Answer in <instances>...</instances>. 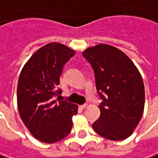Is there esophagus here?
Here are the masks:
<instances>
[{
	"label": "esophagus",
	"mask_w": 158,
	"mask_h": 158,
	"mask_svg": "<svg viewBox=\"0 0 158 158\" xmlns=\"http://www.w3.org/2000/svg\"><path fill=\"white\" fill-rule=\"evenodd\" d=\"M80 108H82V109H84V108H86L88 107V104H83V105H81V106H79Z\"/></svg>",
	"instance_id": "1"
}]
</instances>
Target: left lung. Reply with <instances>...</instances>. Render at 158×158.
I'll return each instance as SVG.
<instances>
[{
  "mask_svg": "<svg viewBox=\"0 0 158 158\" xmlns=\"http://www.w3.org/2000/svg\"><path fill=\"white\" fill-rule=\"evenodd\" d=\"M95 74L100 116L92 124L97 134L119 141L133 133L145 106L142 77L132 60L107 44L88 48L82 53Z\"/></svg>",
  "mask_w": 158,
  "mask_h": 158,
  "instance_id": "left-lung-1",
  "label": "left lung"
}]
</instances>
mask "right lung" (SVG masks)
Listing matches in <instances>:
<instances>
[{
    "instance_id": "right-lung-1",
    "label": "right lung",
    "mask_w": 158,
    "mask_h": 158,
    "mask_svg": "<svg viewBox=\"0 0 158 158\" xmlns=\"http://www.w3.org/2000/svg\"><path fill=\"white\" fill-rule=\"evenodd\" d=\"M75 51L52 42L39 49L24 65L17 88L20 116L32 136L44 143H56L72 128L78 106L56 98L64 65Z\"/></svg>"
}]
</instances>
